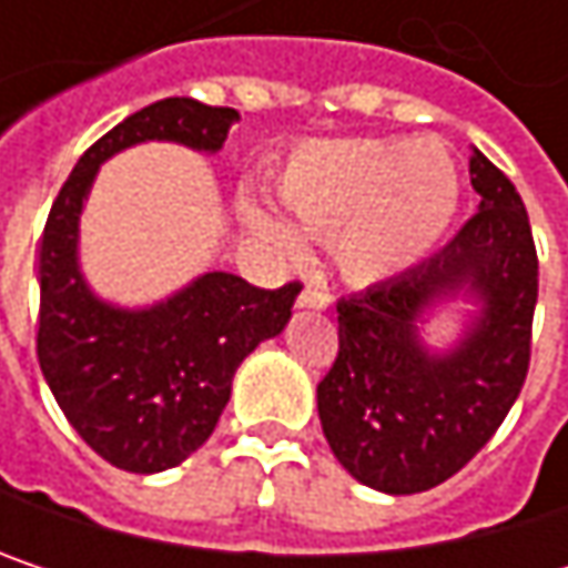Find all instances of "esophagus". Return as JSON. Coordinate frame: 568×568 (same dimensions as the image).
Here are the masks:
<instances>
[{"label": "esophagus", "instance_id": "34e87169", "mask_svg": "<svg viewBox=\"0 0 568 568\" xmlns=\"http://www.w3.org/2000/svg\"><path fill=\"white\" fill-rule=\"evenodd\" d=\"M298 305L302 308H328L332 305V295L325 288H318V285H305L298 292Z\"/></svg>", "mask_w": 568, "mask_h": 568}]
</instances>
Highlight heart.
Returning a JSON list of instances; mask_svg holds the SVG:
<instances>
[{"label":"heart","mask_w":568,"mask_h":568,"mask_svg":"<svg viewBox=\"0 0 568 568\" xmlns=\"http://www.w3.org/2000/svg\"><path fill=\"white\" fill-rule=\"evenodd\" d=\"M276 200L298 233L332 243L352 283H382L417 266L450 230L460 173L437 138L315 141L276 173ZM246 223L283 256L302 253L273 213L250 206Z\"/></svg>","instance_id":"b5f03b06"}]
</instances>
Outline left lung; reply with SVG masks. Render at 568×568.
<instances>
[{
	"label": "left lung",
	"mask_w": 568,
	"mask_h": 568,
	"mask_svg": "<svg viewBox=\"0 0 568 568\" xmlns=\"http://www.w3.org/2000/svg\"><path fill=\"white\" fill-rule=\"evenodd\" d=\"M480 210L430 260L338 298V355L318 382V420L338 464L382 494H420L477 457L529 372L539 260L510 176L470 158ZM467 291L481 312L447 353L416 322Z\"/></svg>",
	"instance_id": "obj_1"
}]
</instances>
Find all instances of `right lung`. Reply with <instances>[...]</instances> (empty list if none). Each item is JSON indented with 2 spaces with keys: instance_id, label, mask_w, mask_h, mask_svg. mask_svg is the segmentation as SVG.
<instances>
[{
  "instance_id": "1",
  "label": "right lung",
  "mask_w": 568,
  "mask_h": 568,
  "mask_svg": "<svg viewBox=\"0 0 568 568\" xmlns=\"http://www.w3.org/2000/svg\"><path fill=\"white\" fill-rule=\"evenodd\" d=\"M240 114L193 98L154 101L94 141L58 190L39 243V365L81 440L131 474H161L213 434L243 358L280 335L298 283L260 288L206 273L148 308L101 302L78 270V216L98 168L173 141L216 154Z\"/></svg>"
}]
</instances>
